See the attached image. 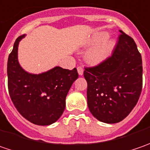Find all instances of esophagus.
<instances>
[{
    "label": "esophagus",
    "instance_id": "34e87169",
    "mask_svg": "<svg viewBox=\"0 0 150 150\" xmlns=\"http://www.w3.org/2000/svg\"><path fill=\"white\" fill-rule=\"evenodd\" d=\"M78 74H79L80 76H82V75L83 74V68L82 67H78Z\"/></svg>",
    "mask_w": 150,
    "mask_h": 150
}]
</instances>
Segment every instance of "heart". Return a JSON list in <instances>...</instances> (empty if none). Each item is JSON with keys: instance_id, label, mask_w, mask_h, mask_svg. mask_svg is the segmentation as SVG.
I'll return each instance as SVG.
<instances>
[{"instance_id": "obj_1", "label": "heart", "mask_w": 150, "mask_h": 150, "mask_svg": "<svg viewBox=\"0 0 150 150\" xmlns=\"http://www.w3.org/2000/svg\"><path fill=\"white\" fill-rule=\"evenodd\" d=\"M108 37V33L102 32L96 33L86 40V42H84V45L86 46L97 44L85 53L84 58L87 63L93 66L98 65L107 60L109 56L112 54V51L116 46V42L113 39H108L107 40ZM98 43L100 44H98Z\"/></svg>"}]
</instances>
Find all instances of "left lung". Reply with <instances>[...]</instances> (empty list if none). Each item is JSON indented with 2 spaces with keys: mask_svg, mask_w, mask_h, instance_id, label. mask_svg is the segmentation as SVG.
<instances>
[{
  "mask_svg": "<svg viewBox=\"0 0 150 150\" xmlns=\"http://www.w3.org/2000/svg\"><path fill=\"white\" fill-rule=\"evenodd\" d=\"M119 32L112 56L98 66L85 68L83 72L90 112L106 124H116L126 118L142 91L141 54L134 39Z\"/></svg>",
  "mask_w": 150,
  "mask_h": 150,
  "instance_id": "obj_1",
  "label": "left lung"
}]
</instances>
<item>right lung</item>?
<instances>
[{"instance_id":"1","label":"right lung","mask_w":150,"mask_h":150,"mask_svg":"<svg viewBox=\"0 0 150 150\" xmlns=\"http://www.w3.org/2000/svg\"><path fill=\"white\" fill-rule=\"evenodd\" d=\"M25 36L16 38L9 55V94L17 111L26 119L37 125H50L57 121L64 111L66 97L78 78V71L61 67L40 74L25 71L18 62V46Z\"/></svg>"}]
</instances>
